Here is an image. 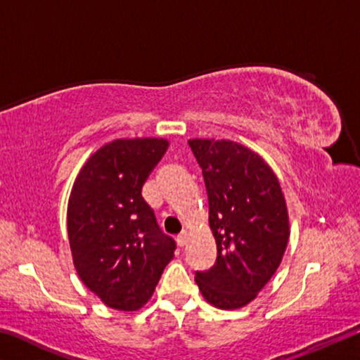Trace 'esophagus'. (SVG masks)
I'll use <instances>...</instances> for the list:
<instances>
[{
	"label": "esophagus",
	"instance_id": "34e87169",
	"mask_svg": "<svg viewBox=\"0 0 360 360\" xmlns=\"http://www.w3.org/2000/svg\"><path fill=\"white\" fill-rule=\"evenodd\" d=\"M187 241H188V231L184 230V231H182V233L178 236V245H179V246H186Z\"/></svg>",
	"mask_w": 360,
	"mask_h": 360
}]
</instances>
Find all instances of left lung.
<instances>
[{
    "label": "left lung",
    "mask_w": 360,
    "mask_h": 360,
    "mask_svg": "<svg viewBox=\"0 0 360 360\" xmlns=\"http://www.w3.org/2000/svg\"><path fill=\"white\" fill-rule=\"evenodd\" d=\"M208 192L216 264L195 283L212 307L251 303L275 275L290 235L289 212L275 172L257 152L230 139H188Z\"/></svg>",
    "instance_id": "1"
}]
</instances>
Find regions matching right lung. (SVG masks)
<instances>
[{"label":"right lung","mask_w":360,"mask_h":360,"mask_svg":"<svg viewBox=\"0 0 360 360\" xmlns=\"http://www.w3.org/2000/svg\"><path fill=\"white\" fill-rule=\"evenodd\" d=\"M165 138L114 139L87 158L68 200V240L81 281L109 308L148 303L174 257L141 191L168 149Z\"/></svg>","instance_id":"1"}]
</instances>
